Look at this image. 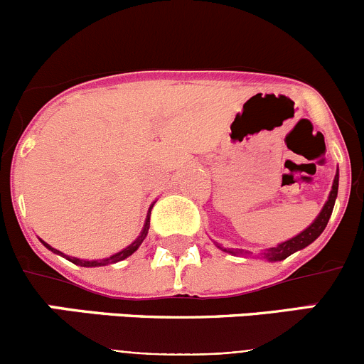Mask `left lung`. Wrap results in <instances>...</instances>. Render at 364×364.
<instances>
[{"instance_id": "obj_1", "label": "left lung", "mask_w": 364, "mask_h": 364, "mask_svg": "<svg viewBox=\"0 0 364 364\" xmlns=\"http://www.w3.org/2000/svg\"><path fill=\"white\" fill-rule=\"evenodd\" d=\"M336 196H338V172H336L335 181H333V188H331V192H329L328 203L324 204V208H322V211L318 213L317 218L314 220V223H311L310 227H306V229H304L301 234H297L296 237H292V240L284 241V243L277 245V247L264 250L262 252L264 259H267L269 262L284 260V259H287L289 255H292L294 252L303 250V248H306L308 245L314 243V241L321 236L322 230L326 229V225H328L329 216H331L333 208H335ZM218 248H222V250L227 253H232V255H247V253H250V252H245V250H236V248H223V247H220V245H218Z\"/></svg>"}]
</instances>
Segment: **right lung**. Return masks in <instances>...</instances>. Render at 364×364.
<instances>
[{
	"label": "right lung",
	"instance_id": "1",
	"mask_svg": "<svg viewBox=\"0 0 364 364\" xmlns=\"http://www.w3.org/2000/svg\"><path fill=\"white\" fill-rule=\"evenodd\" d=\"M149 215H151V208H149L148 218H146V223H144V227H142V232H141V236H139L137 240H135L134 243L130 245V247H127V248H124V250H121V252L114 253V255L107 257V259H102V260H82V259H77V257H67V255H63V253H61L60 250H56V248H53V247H49V245H47V243H43L42 240H40V241H42V243H43V247H46V248H49L50 252H54V253H60V255L67 257V259L70 260V262L77 264V266H84V267L107 266V264H114V262H119V260H124V259H127V257H130L132 253H134L135 250H137L139 247H141V243H142V241L146 240V236H148V229H149Z\"/></svg>",
	"mask_w": 364,
	"mask_h": 364
}]
</instances>
